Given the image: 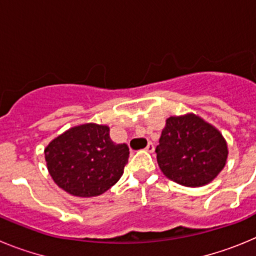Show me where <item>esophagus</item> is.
Here are the masks:
<instances>
[{"label": "esophagus", "mask_w": 256, "mask_h": 256, "mask_svg": "<svg viewBox=\"0 0 256 256\" xmlns=\"http://www.w3.org/2000/svg\"><path fill=\"white\" fill-rule=\"evenodd\" d=\"M154 150H155V146H154L152 142H148V144L146 146V151L148 152H154Z\"/></svg>", "instance_id": "obj_1"}]
</instances>
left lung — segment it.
I'll return each instance as SVG.
<instances>
[{
    "mask_svg": "<svg viewBox=\"0 0 256 256\" xmlns=\"http://www.w3.org/2000/svg\"><path fill=\"white\" fill-rule=\"evenodd\" d=\"M155 151L165 177L186 187L212 182L228 156L222 133L195 114L168 118Z\"/></svg>",
    "mask_w": 256,
    "mask_h": 256,
    "instance_id": "1",
    "label": "left lung"
}]
</instances>
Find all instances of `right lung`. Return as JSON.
<instances>
[{
	"label": "right lung",
	"mask_w": 256,
	"mask_h": 256,
	"mask_svg": "<svg viewBox=\"0 0 256 256\" xmlns=\"http://www.w3.org/2000/svg\"><path fill=\"white\" fill-rule=\"evenodd\" d=\"M130 148L110 138L108 126L87 123L68 130L44 148L50 176L78 198L98 196L120 180Z\"/></svg>",
	"instance_id": "obj_1"
}]
</instances>
